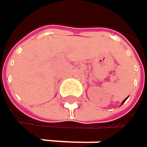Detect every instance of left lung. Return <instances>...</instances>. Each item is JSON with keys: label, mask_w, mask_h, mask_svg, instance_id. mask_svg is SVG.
<instances>
[{"label": "left lung", "mask_w": 147, "mask_h": 147, "mask_svg": "<svg viewBox=\"0 0 147 147\" xmlns=\"http://www.w3.org/2000/svg\"><path fill=\"white\" fill-rule=\"evenodd\" d=\"M126 100H127V99H126ZM125 100H124V101H123V103L125 102Z\"/></svg>", "instance_id": "obj_1"}]
</instances>
